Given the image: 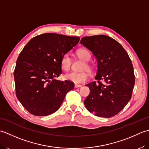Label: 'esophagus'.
Instances as JSON below:
<instances>
[{"instance_id":"esophagus-1","label":"esophagus","mask_w":149,"mask_h":149,"mask_svg":"<svg viewBox=\"0 0 149 149\" xmlns=\"http://www.w3.org/2000/svg\"><path fill=\"white\" fill-rule=\"evenodd\" d=\"M81 86H82V85H81V84H75V88H80Z\"/></svg>"}]
</instances>
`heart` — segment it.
Listing matches in <instances>:
<instances>
[{"label": "heart", "mask_w": 149, "mask_h": 149, "mask_svg": "<svg viewBox=\"0 0 149 149\" xmlns=\"http://www.w3.org/2000/svg\"><path fill=\"white\" fill-rule=\"evenodd\" d=\"M76 55L79 58L84 61V63L82 67L83 70L92 72L93 66L88 62L91 59V53L88 50L81 49L77 50ZM72 59L68 54H65L62 56L61 59V67L65 71H68L71 68ZM89 74L87 71H83L81 72H70L64 75L65 79L71 81L75 84H81L88 81L89 79Z\"/></svg>", "instance_id": "1"}]
</instances>
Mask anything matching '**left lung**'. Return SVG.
<instances>
[{
    "label": "left lung",
    "mask_w": 149,
    "mask_h": 149,
    "mask_svg": "<svg viewBox=\"0 0 149 149\" xmlns=\"http://www.w3.org/2000/svg\"><path fill=\"white\" fill-rule=\"evenodd\" d=\"M80 43L93 53L97 62V81L86 84L90 93L84 105L95 116L110 118L121 111L131 98L135 83L131 60L123 47L108 36H86Z\"/></svg>",
    "instance_id": "left-lung-1"
}]
</instances>
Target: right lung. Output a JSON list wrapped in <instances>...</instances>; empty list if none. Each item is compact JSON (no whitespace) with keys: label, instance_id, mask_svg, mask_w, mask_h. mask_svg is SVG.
I'll return each mask as SVG.
<instances>
[{"label":"right lung","instance_id":"obj_1","mask_svg":"<svg viewBox=\"0 0 149 149\" xmlns=\"http://www.w3.org/2000/svg\"><path fill=\"white\" fill-rule=\"evenodd\" d=\"M80 38L45 33L31 39L22 50L14 71L16 95L27 111L35 116L51 115L66 94L74 88L71 81L55 79L61 74V59Z\"/></svg>","mask_w":149,"mask_h":149}]
</instances>
